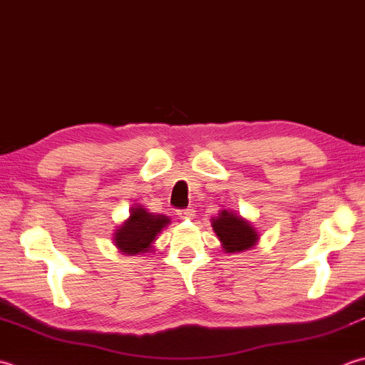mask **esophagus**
<instances>
[{"label": "esophagus", "instance_id": "1", "mask_svg": "<svg viewBox=\"0 0 365 365\" xmlns=\"http://www.w3.org/2000/svg\"><path fill=\"white\" fill-rule=\"evenodd\" d=\"M177 215H178V218H182V220H191L192 217H195V209H183V210H178Z\"/></svg>", "mask_w": 365, "mask_h": 365}]
</instances>
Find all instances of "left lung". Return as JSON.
<instances>
[{
    "mask_svg": "<svg viewBox=\"0 0 365 365\" xmlns=\"http://www.w3.org/2000/svg\"><path fill=\"white\" fill-rule=\"evenodd\" d=\"M213 232L226 253H240L258 245L259 232L247 218L234 210H221L212 218Z\"/></svg>",
    "mask_w": 365,
    "mask_h": 365,
    "instance_id": "left-lung-1",
    "label": "left lung"
}]
</instances>
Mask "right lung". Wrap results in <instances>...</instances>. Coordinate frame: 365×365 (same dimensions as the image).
<instances>
[{
  "label": "right lung",
  "mask_w": 365,
  "mask_h": 365,
  "mask_svg": "<svg viewBox=\"0 0 365 365\" xmlns=\"http://www.w3.org/2000/svg\"><path fill=\"white\" fill-rule=\"evenodd\" d=\"M169 223L170 220L166 215H155L142 205L131 207L130 217L112 234L113 245L126 256L152 253L156 235Z\"/></svg>",
  "instance_id": "add662e5"
}]
</instances>
